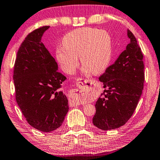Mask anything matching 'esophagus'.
Masks as SVG:
<instances>
[{"label":"esophagus","instance_id":"1","mask_svg":"<svg viewBox=\"0 0 160 160\" xmlns=\"http://www.w3.org/2000/svg\"><path fill=\"white\" fill-rule=\"evenodd\" d=\"M76 82H77L78 88V89H74L72 90V92H71L72 98H71L70 101V105L72 106L78 105L79 101H78V98H80L84 95L85 93H87L88 91L87 88H89V85L92 84V83H90V80H85L82 79V78H78Z\"/></svg>","mask_w":160,"mask_h":160}]
</instances>
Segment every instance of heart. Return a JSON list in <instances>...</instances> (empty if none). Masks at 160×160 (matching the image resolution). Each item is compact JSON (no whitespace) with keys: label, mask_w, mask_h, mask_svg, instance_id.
I'll use <instances>...</instances> for the list:
<instances>
[{"label":"heart","mask_w":160,"mask_h":160,"mask_svg":"<svg viewBox=\"0 0 160 160\" xmlns=\"http://www.w3.org/2000/svg\"><path fill=\"white\" fill-rule=\"evenodd\" d=\"M63 47L56 50L57 59L65 72L72 74L80 58L85 73L97 75L105 71L112 56L110 36L108 32L93 28H82L65 35Z\"/></svg>","instance_id":"b5f03b06"}]
</instances>
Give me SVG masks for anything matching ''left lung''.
<instances>
[{"mask_svg":"<svg viewBox=\"0 0 160 160\" xmlns=\"http://www.w3.org/2000/svg\"><path fill=\"white\" fill-rule=\"evenodd\" d=\"M130 42L99 78L103 93L95 104L93 125L102 130L118 128L133 115L143 90V54L135 35L128 30Z\"/></svg>","mask_w":160,"mask_h":160,"instance_id":"obj_1","label":"left lung"}]
</instances>
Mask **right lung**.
I'll return each mask as SVG.
<instances>
[{
	"instance_id": "right-lung-1",
	"label": "right lung",
	"mask_w": 160,
	"mask_h": 160,
	"mask_svg": "<svg viewBox=\"0 0 160 160\" xmlns=\"http://www.w3.org/2000/svg\"><path fill=\"white\" fill-rule=\"evenodd\" d=\"M50 26L30 32L17 53L13 71L16 102L29 125L50 132L60 128L69 110L61 84L66 77L41 38Z\"/></svg>"
}]
</instances>
